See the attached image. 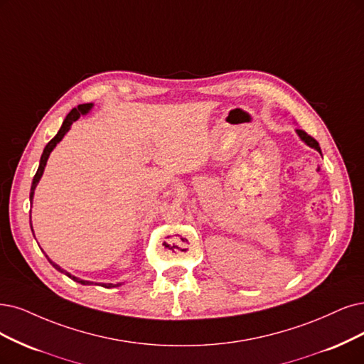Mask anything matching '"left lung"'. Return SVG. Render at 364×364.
I'll return each mask as SVG.
<instances>
[{
	"mask_svg": "<svg viewBox=\"0 0 364 364\" xmlns=\"http://www.w3.org/2000/svg\"><path fill=\"white\" fill-rule=\"evenodd\" d=\"M297 134L300 136V139L303 141V142H306L309 146H312V148H315V150H318L319 153H321V148H319V144L311 136V134H307L304 130H300V129H297Z\"/></svg>",
	"mask_w": 364,
	"mask_h": 364,
	"instance_id": "left-lung-1",
	"label": "left lung"
}]
</instances>
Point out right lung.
Masks as SVG:
<instances>
[{
	"instance_id": "right-lung-1",
	"label": "right lung",
	"mask_w": 364,
	"mask_h": 364,
	"mask_svg": "<svg viewBox=\"0 0 364 364\" xmlns=\"http://www.w3.org/2000/svg\"><path fill=\"white\" fill-rule=\"evenodd\" d=\"M92 107V103H84V105H79L77 107H73V109L67 114V117H65V119L63 121V126H61V129L58 130V133L55 134V136H53L49 142H48V145L45 146V150H43V154H42V157H40V165H38V169H37V172H36V175H34V178H33V184H31V192H30V200L33 203V196H34V191H36V186H37V183L40 181V178H42V175H43V171H45V166H46V161H48V159H49V154L52 153V150L53 148H55V145L64 138V134L69 132V129H70V126L73 124V121H76L80 115H84V114H87V112H90V109ZM31 231H33V226H31ZM48 258V257H46ZM49 259V258H48ZM49 262L53 265V268H57L58 272H61V273H64L65 276H69L72 280H75V282H77V284H80V285H92L94 282H90V280H82V279H79V277H76V276H72L70 273H67L65 270H63V268L58 265V264H55V262H52L50 259H49ZM102 287H105V288H114V287H118L119 284H117V285H114V284H100Z\"/></svg>"
}]
</instances>
